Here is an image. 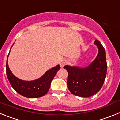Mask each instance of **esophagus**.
Masks as SVG:
<instances>
[{
	"label": "esophagus",
	"mask_w": 120,
	"mask_h": 120,
	"mask_svg": "<svg viewBox=\"0 0 120 120\" xmlns=\"http://www.w3.org/2000/svg\"><path fill=\"white\" fill-rule=\"evenodd\" d=\"M67 62V61L65 59H62V60H61V61H60V63H59L61 67H63L66 64Z\"/></svg>",
	"instance_id": "obj_1"
}]
</instances>
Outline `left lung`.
Wrapping results in <instances>:
<instances>
[{
  "mask_svg": "<svg viewBox=\"0 0 120 120\" xmlns=\"http://www.w3.org/2000/svg\"><path fill=\"white\" fill-rule=\"evenodd\" d=\"M94 44L98 48V54L89 65L82 67L66 65L64 67L68 73V90L75 96L91 97L99 91L103 85L107 71L106 52L98 40H95Z\"/></svg>",
  "mask_w": 120,
  "mask_h": 120,
  "instance_id": "left-lung-1",
  "label": "left lung"
}]
</instances>
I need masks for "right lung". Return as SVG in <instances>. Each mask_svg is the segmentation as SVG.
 <instances>
[{
  "mask_svg": "<svg viewBox=\"0 0 120 120\" xmlns=\"http://www.w3.org/2000/svg\"><path fill=\"white\" fill-rule=\"evenodd\" d=\"M8 56L7 57L6 68V75L9 83L17 93L28 98H38L47 94L51 82L58 71L61 68L59 65H57L47 70L38 79L29 81L22 80L15 76L11 71L8 64Z\"/></svg>",
  "mask_w": 120,
  "mask_h": 120,
  "instance_id": "add662e5",
  "label": "right lung"
}]
</instances>
